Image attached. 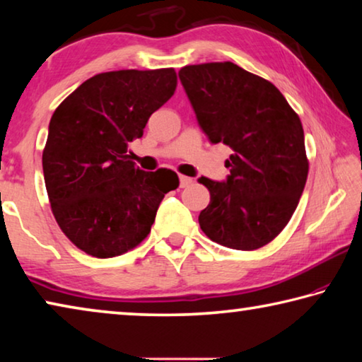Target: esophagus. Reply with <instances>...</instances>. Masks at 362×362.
<instances>
[{
	"label": "esophagus",
	"mask_w": 362,
	"mask_h": 362,
	"mask_svg": "<svg viewBox=\"0 0 362 362\" xmlns=\"http://www.w3.org/2000/svg\"><path fill=\"white\" fill-rule=\"evenodd\" d=\"M179 182H180V188H185V187L192 185V183H193V180L189 179V177H187V175H180L179 177Z\"/></svg>",
	"instance_id": "obj_1"
}]
</instances>
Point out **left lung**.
Masks as SVG:
<instances>
[{
    "label": "left lung",
    "instance_id": "1",
    "mask_svg": "<svg viewBox=\"0 0 362 362\" xmlns=\"http://www.w3.org/2000/svg\"><path fill=\"white\" fill-rule=\"evenodd\" d=\"M179 78L209 142L233 150L226 180L198 179L211 193L201 230L230 249L265 246L289 223L308 175L300 118L276 86L231 62L183 66Z\"/></svg>",
    "mask_w": 362,
    "mask_h": 362
}]
</instances>
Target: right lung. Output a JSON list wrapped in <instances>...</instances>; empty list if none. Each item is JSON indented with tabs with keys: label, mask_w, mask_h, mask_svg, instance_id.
<instances>
[{
	"label": "right lung",
	"mask_w": 362,
	"mask_h": 362,
	"mask_svg": "<svg viewBox=\"0 0 362 362\" xmlns=\"http://www.w3.org/2000/svg\"><path fill=\"white\" fill-rule=\"evenodd\" d=\"M175 86L174 69L100 73L54 112L42 151L49 203L86 254L108 259L139 246L164 194L179 187L174 170L145 173L127 155Z\"/></svg>",
	"instance_id": "right-lung-1"
}]
</instances>
